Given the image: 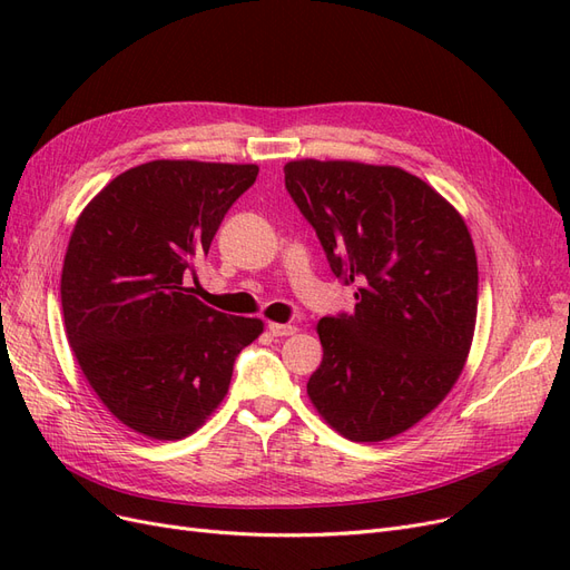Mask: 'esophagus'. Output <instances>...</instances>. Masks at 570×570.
<instances>
[{"label": "esophagus", "mask_w": 570, "mask_h": 570, "mask_svg": "<svg viewBox=\"0 0 570 570\" xmlns=\"http://www.w3.org/2000/svg\"><path fill=\"white\" fill-rule=\"evenodd\" d=\"M299 331L297 325H289V323H268V333L273 337H287V335H295Z\"/></svg>", "instance_id": "esophagus-1"}]
</instances>
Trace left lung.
I'll list each match as a JSON object with an SVG mask.
<instances>
[{
	"mask_svg": "<svg viewBox=\"0 0 570 570\" xmlns=\"http://www.w3.org/2000/svg\"><path fill=\"white\" fill-rule=\"evenodd\" d=\"M285 187L333 273L358 283L354 316L321 318L323 361L306 394L352 442L423 421L465 366L478 316V258L463 216L396 166L297 159Z\"/></svg>",
	"mask_w": 570,
	"mask_h": 570,
	"instance_id": "8db88e82",
	"label": "left lung"
}]
</instances>
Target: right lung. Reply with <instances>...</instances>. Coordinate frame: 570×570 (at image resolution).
Instances as JSON below:
<instances>
[{
    "label": "right lung",
    "instance_id": "right-lung-1",
    "mask_svg": "<svg viewBox=\"0 0 570 570\" xmlns=\"http://www.w3.org/2000/svg\"><path fill=\"white\" fill-rule=\"evenodd\" d=\"M256 164L159 159L90 199L61 271L66 337L111 416L151 440H183L228 394L235 356L262 318L202 304L189 278Z\"/></svg>",
    "mask_w": 570,
    "mask_h": 570
}]
</instances>
